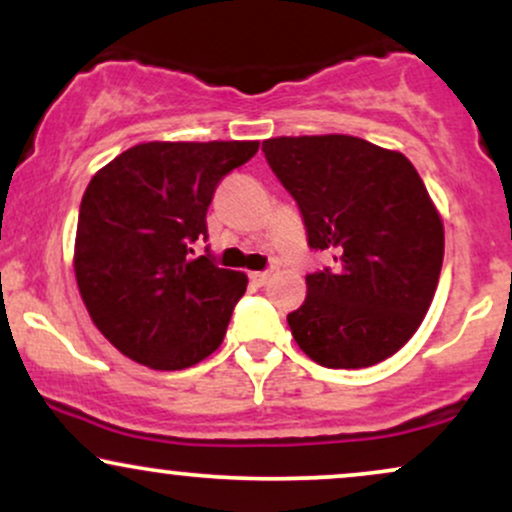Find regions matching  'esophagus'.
I'll return each mask as SVG.
<instances>
[{"mask_svg": "<svg viewBox=\"0 0 512 512\" xmlns=\"http://www.w3.org/2000/svg\"><path fill=\"white\" fill-rule=\"evenodd\" d=\"M269 276H272L269 272H250V281L255 286H264L269 281Z\"/></svg>", "mask_w": 512, "mask_h": 512, "instance_id": "esophagus-1", "label": "esophagus"}]
</instances>
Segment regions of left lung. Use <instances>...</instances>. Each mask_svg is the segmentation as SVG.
I'll use <instances>...</instances> for the list:
<instances>
[{"label": "left lung", "mask_w": 512, "mask_h": 512, "mask_svg": "<svg viewBox=\"0 0 512 512\" xmlns=\"http://www.w3.org/2000/svg\"><path fill=\"white\" fill-rule=\"evenodd\" d=\"M269 168L301 209L308 245L337 267L305 276L289 313L305 356L325 368H368L419 330L443 267L445 233L409 158L349 134L262 142Z\"/></svg>", "instance_id": "obj_1"}]
</instances>
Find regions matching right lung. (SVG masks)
Listing matches in <instances>:
<instances>
[{
    "label": "right lung",
    "instance_id": "obj_1",
    "mask_svg": "<svg viewBox=\"0 0 512 512\" xmlns=\"http://www.w3.org/2000/svg\"><path fill=\"white\" fill-rule=\"evenodd\" d=\"M260 142H149L88 182L74 272L93 325L132 361L182 370L223 342L248 276L214 264L207 209L216 185Z\"/></svg>",
    "mask_w": 512,
    "mask_h": 512
}]
</instances>
